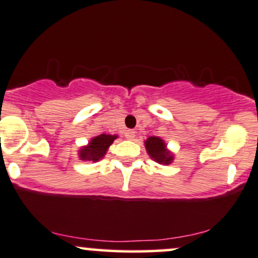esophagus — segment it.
<instances>
[{
  "mask_svg": "<svg viewBox=\"0 0 258 258\" xmlns=\"http://www.w3.org/2000/svg\"><path fill=\"white\" fill-rule=\"evenodd\" d=\"M125 137L127 139H131V141H132V139L136 137V132L132 131V130H127L126 133H125Z\"/></svg>",
  "mask_w": 258,
  "mask_h": 258,
  "instance_id": "obj_1",
  "label": "esophagus"
}]
</instances>
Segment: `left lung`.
Listing matches in <instances>:
<instances>
[{
  "label": "left lung",
  "instance_id": "8db88e82",
  "mask_svg": "<svg viewBox=\"0 0 258 258\" xmlns=\"http://www.w3.org/2000/svg\"><path fill=\"white\" fill-rule=\"evenodd\" d=\"M164 141L158 137H149L146 141V148L147 152L155 161L160 162V164H170L172 161V155L167 152L165 148Z\"/></svg>",
  "mask_w": 258,
  "mask_h": 258
}]
</instances>
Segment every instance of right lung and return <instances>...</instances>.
I'll return each mask as SVG.
<instances>
[{
    "mask_svg": "<svg viewBox=\"0 0 258 258\" xmlns=\"http://www.w3.org/2000/svg\"><path fill=\"white\" fill-rule=\"evenodd\" d=\"M116 136L110 135H99L94 137L90 142L87 147L82 148L80 150V158L82 160H92V161H98L100 158L105 155L108 148L111 146Z\"/></svg>",
    "mask_w": 258,
    "mask_h": 258,
    "instance_id": "1",
    "label": "right lung"
}]
</instances>
